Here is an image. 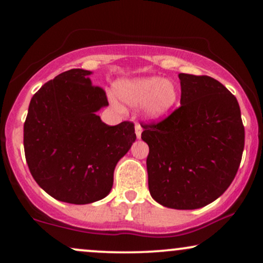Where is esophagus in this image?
Masks as SVG:
<instances>
[{
    "label": "esophagus",
    "instance_id": "34e87169",
    "mask_svg": "<svg viewBox=\"0 0 263 263\" xmlns=\"http://www.w3.org/2000/svg\"><path fill=\"white\" fill-rule=\"evenodd\" d=\"M141 133H142V127L140 124H136L135 125V134H136V138L140 139L141 138Z\"/></svg>",
    "mask_w": 263,
    "mask_h": 263
}]
</instances>
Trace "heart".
<instances>
[{
	"instance_id": "1",
	"label": "heart",
	"mask_w": 263,
	"mask_h": 263,
	"mask_svg": "<svg viewBox=\"0 0 263 263\" xmlns=\"http://www.w3.org/2000/svg\"><path fill=\"white\" fill-rule=\"evenodd\" d=\"M117 98L129 106L143 105L149 118H160L174 109L178 100V88L174 81L158 77L125 79L114 85Z\"/></svg>"
}]
</instances>
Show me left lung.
<instances>
[{"label":"left lung","instance_id":"obj_1","mask_svg":"<svg viewBox=\"0 0 263 263\" xmlns=\"http://www.w3.org/2000/svg\"><path fill=\"white\" fill-rule=\"evenodd\" d=\"M181 106L159 123L143 124L151 196L161 206L196 210L231 184L244 149L236 97L215 79L178 74Z\"/></svg>","mask_w":263,"mask_h":263}]
</instances>
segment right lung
<instances>
[{
  "mask_svg": "<svg viewBox=\"0 0 263 263\" xmlns=\"http://www.w3.org/2000/svg\"><path fill=\"white\" fill-rule=\"evenodd\" d=\"M92 71L61 73L32 97L24 124L25 157L41 188L62 202L87 204L105 197L114 171L135 141L132 122L107 125L97 115L107 106Z\"/></svg>",
  "mask_w": 263,
  "mask_h": 263,
  "instance_id": "obj_1",
  "label": "right lung"
}]
</instances>
